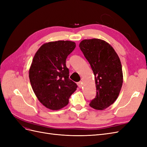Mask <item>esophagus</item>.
Masks as SVG:
<instances>
[{
	"label": "esophagus",
	"mask_w": 147,
	"mask_h": 147,
	"mask_svg": "<svg viewBox=\"0 0 147 147\" xmlns=\"http://www.w3.org/2000/svg\"><path fill=\"white\" fill-rule=\"evenodd\" d=\"M77 85H78V86L80 88H82V82H78V83H77Z\"/></svg>",
	"instance_id": "34e87169"
}]
</instances>
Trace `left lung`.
I'll return each instance as SVG.
<instances>
[{"label": "left lung", "mask_w": 147, "mask_h": 147, "mask_svg": "<svg viewBox=\"0 0 147 147\" xmlns=\"http://www.w3.org/2000/svg\"><path fill=\"white\" fill-rule=\"evenodd\" d=\"M79 47L95 76L96 96L90 105L96 110H104L113 104L121 89V62L112 47L102 40H83Z\"/></svg>", "instance_id": "obj_1"}]
</instances>
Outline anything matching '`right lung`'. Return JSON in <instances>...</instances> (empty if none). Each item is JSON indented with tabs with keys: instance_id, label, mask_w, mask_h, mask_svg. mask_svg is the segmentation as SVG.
<instances>
[{
	"instance_id": "add662e5",
	"label": "right lung",
	"mask_w": 147,
	"mask_h": 147,
	"mask_svg": "<svg viewBox=\"0 0 147 147\" xmlns=\"http://www.w3.org/2000/svg\"><path fill=\"white\" fill-rule=\"evenodd\" d=\"M75 43L59 40L43 44L33 58L29 77L38 100L51 110H59L69 103L77 85L69 78L66 59Z\"/></svg>"
}]
</instances>
